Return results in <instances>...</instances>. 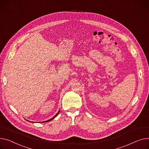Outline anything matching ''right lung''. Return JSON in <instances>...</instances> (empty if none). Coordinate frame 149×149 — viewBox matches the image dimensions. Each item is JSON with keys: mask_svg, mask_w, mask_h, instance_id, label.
<instances>
[{"mask_svg": "<svg viewBox=\"0 0 149 149\" xmlns=\"http://www.w3.org/2000/svg\"><path fill=\"white\" fill-rule=\"evenodd\" d=\"M59 111H58V113H56V115H55V116H54V117L53 118H50V119H49V120H47V121H43V122H48V121H51L52 120H53V119H54V118L55 117H56V116H58V113H59Z\"/></svg>", "mask_w": 149, "mask_h": 149, "instance_id": "right-lung-1", "label": "right lung"}]
</instances>
